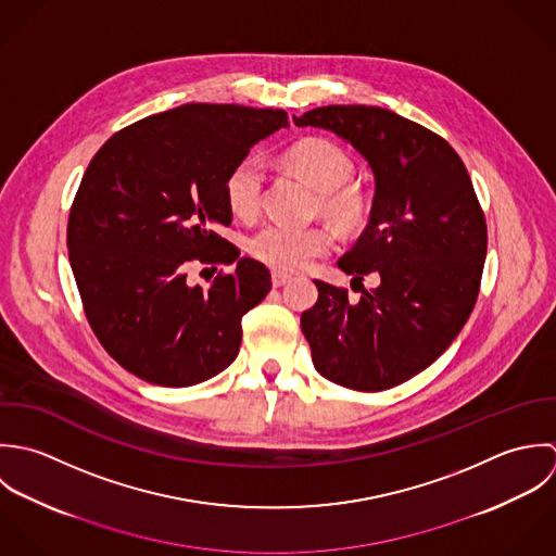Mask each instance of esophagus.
I'll list each match as a JSON object with an SVG mask.
<instances>
[{
    "label": "esophagus",
    "mask_w": 556,
    "mask_h": 556,
    "mask_svg": "<svg viewBox=\"0 0 556 556\" xmlns=\"http://www.w3.org/2000/svg\"><path fill=\"white\" fill-rule=\"evenodd\" d=\"M290 281H292V275L273 270V286H275V288H281V286H286V283H290Z\"/></svg>",
    "instance_id": "obj_1"
}]
</instances>
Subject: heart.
I'll return each mask as SVG.
<instances>
[{"label": "heart", "instance_id": "1", "mask_svg": "<svg viewBox=\"0 0 556 556\" xmlns=\"http://www.w3.org/2000/svg\"><path fill=\"white\" fill-rule=\"evenodd\" d=\"M283 163L305 185L318 191L316 213L339 233L354 236L367 227L371 198L358 182H352L354 161L341 146L323 137H307L286 150ZM262 189L264 172L260 161H240L223 185L229 213L242 222L255 219L262 208ZM331 244L333 238L325 227L266 225L251 236L249 253L279 273H294L329 253Z\"/></svg>", "mask_w": 556, "mask_h": 556}]
</instances>
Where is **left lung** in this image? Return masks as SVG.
<instances>
[{
  "instance_id": "obj_1",
  "label": "left lung",
  "mask_w": 556,
  "mask_h": 556,
  "mask_svg": "<svg viewBox=\"0 0 556 556\" xmlns=\"http://www.w3.org/2000/svg\"><path fill=\"white\" fill-rule=\"evenodd\" d=\"M333 130L376 176L371 217L337 266L379 286L348 301L318 281L301 329L320 376L352 391H387L430 367L466 325L481 286L488 227L470 176L441 135L397 113L329 105L294 117Z\"/></svg>"
}]
</instances>
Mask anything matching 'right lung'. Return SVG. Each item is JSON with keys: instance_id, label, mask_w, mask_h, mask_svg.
Listing matches in <instances>:
<instances>
[{"instance_id": "add662e5", "label": "right lung", "mask_w": 556, "mask_h": 556, "mask_svg": "<svg viewBox=\"0 0 556 556\" xmlns=\"http://www.w3.org/2000/svg\"><path fill=\"white\" fill-rule=\"evenodd\" d=\"M281 126L283 110L189 103L124 126L90 161L68 215V260L92 331L126 371L178 389L236 358L240 320L270 292V273L223 238V185ZM193 261L237 270L189 287Z\"/></svg>"}]
</instances>
